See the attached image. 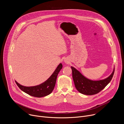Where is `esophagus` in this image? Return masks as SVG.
Wrapping results in <instances>:
<instances>
[{
  "label": "esophagus",
  "instance_id": "1",
  "mask_svg": "<svg viewBox=\"0 0 124 124\" xmlns=\"http://www.w3.org/2000/svg\"><path fill=\"white\" fill-rule=\"evenodd\" d=\"M65 62H67V61H66V60H65Z\"/></svg>",
  "mask_w": 124,
  "mask_h": 124
}]
</instances>
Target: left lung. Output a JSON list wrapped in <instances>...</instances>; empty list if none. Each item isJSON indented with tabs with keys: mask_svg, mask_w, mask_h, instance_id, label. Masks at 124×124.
Returning a JSON list of instances; mask_svg holds the SVG:
<instances>
[{
	"mask_svg": "<svg viewBox=\"0 0 124 124\" xmlns=\"http://www.w3.org/2000/svg\"><path fill=\"white\" fill-rule=\"evenodd\" d=\"M71 69L73 78L76 89L80 93L86 95L96 94L104 89L112 79L115 70V68H114L112 74L107 78L94 81L85 78L74 67H71Z\"/></svg>",
	"mask_w": 124,
	"mask_h": 124,
	"instance_id": "1",
	"label": "left lung"
}]
</instances>
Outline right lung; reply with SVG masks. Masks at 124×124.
Returning <instances> with one entry per match:
<instances>
[{
	"label": "right lung",
	"mask_w": 124,
	"mask_h": 124,
	"mask_svg": "<svg viewBox=\"0 0 124 124\" xmlns=\"http://www.w3.org/2000/svg\"><path fill=\"white\" fill-rule=\"evenodd\" d=\"M62 64L60 63L57 66L51 76L42 84L31 87L23 86L15 81L16 85L23 91L35 97L41 98L50 94L54 90L57 75L62 68Z\"/></svg>",
	"instance_id": "obj_1"
}]
</instances>
